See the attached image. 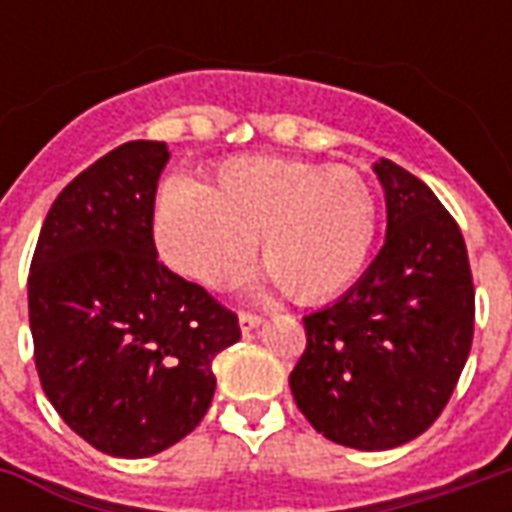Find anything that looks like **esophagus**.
<instances>
[{"mask_svg": "<svg viewBox=\"0 0 512 512\" xmlns=\"http://www.w3.org/2000/svg\"><path fill=\"white\" fill-rule=\"evenodd\" d=\"M260 323H263V318H260V315H252V312H241V315H238V326H241V332L244 334L255 332Z\"/></svg>", "mask_w": 512, "mask_h": 512, "instance_id": "esophagus-1", "label": "esophagus"}]
</instances>
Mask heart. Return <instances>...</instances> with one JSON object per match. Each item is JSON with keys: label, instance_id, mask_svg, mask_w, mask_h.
I'll return each instance as SVG.
<instances>
[{"label": "heart", "instance_id": "1", "mask_svg": "<svg viewBox=\"0 0 512 512\" xmlns=\"http://www.w3.org/2000/svg\"><path fill=\"white\" fill-rule=\"evenodd\" d=\"M376 233V194L359 172L282 156L230 158L202 186L164 180L153 213L158 255L183 277L233 285L257 238L268 282L307 304L362 277Z\"/></svg>", "mask_w": 512, "mask_h": 512}]
</instances>
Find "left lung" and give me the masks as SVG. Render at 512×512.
Masks as SVG:
<instances>
[{"label": "left lung", "instance_id": "left-lung-1", "mask_svg": "<svg viewBox=\"0 0 512 512\" xmlns=\"http://www.w3.org/2000/svg\"><path fill=\"white\" fill-rule=\"evenodd\" d=\"M386 238L340 299L304 318L307 348L290 373L301 414L326 439L392 450L439 419L474 337L466 244L439 197L381 158Z\"/></svg>", "mask_w": 512, "mask_h": 512}]
</instances>
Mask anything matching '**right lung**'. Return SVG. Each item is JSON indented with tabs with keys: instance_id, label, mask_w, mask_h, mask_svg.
Listing matches in <instances>:
<instances>
[{
	"instance_id": "add662e5",
	"label": "right lung",
	"mask_w": 512,
	"mask_h": 512,
	"mask_svg": "<svg viewBox=\"0 0 512 512\" xmlns=\"http://www.w3.org/2000/svg\"><path fill=\"white\" fill-rule=\"evenodd\" d=\"M169 150L126 142L60 191L29 268V329L43 392L95 450L147 458L211 406L213 356L238 318L158 263L153 205Z\"/></svg>"
}]
</instances>
